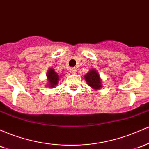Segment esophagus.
I'll list each match as a JSON object with an SVG mask.
<instances>
[{
	"mask_svg": "<svg viewBox=\"0 0 149 149\" xmlns=\"http://www.w3.org/2000/svg\"><path fill=\"white\" fill-rule=\"evenodd\" d=\"M70 72L73 74H75L76 73V69L75 68H71V69H70Z\"/></svg>",
	"mask_w": 149,
	"mask_h": 149,
	"instance_id": "obj_1",
	"label": "esophagus"
}]
</instances>
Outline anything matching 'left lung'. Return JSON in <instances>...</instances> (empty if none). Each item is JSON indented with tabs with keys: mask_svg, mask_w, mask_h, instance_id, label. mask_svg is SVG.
I'll use <instances>...</instances> for the list:
<instances>
[{
	"mask_svg": "<svg viewBox=\"0 0 149 149\" xmlns=\"http://www.w3.org/2000/svg\"><path fill=\"white\" fill-rule=\"evenodd\" d=\"M84 78L87 84L93 90H98L102 88V78L96 69L90 70V71L84 76Z\"/></svg>",
	"mask_w": 149,
	"mask_h": 149,
	"instance_id": "8db88e82",
	"label": "left lung"
}]
</instances>
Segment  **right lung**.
<instances>
[{
	"label": "right lung",
	"mask_w": 149,
	"mask_h": 149,
	"mask_svg": "<svg viewBox=\"0 0 149 149\" xmlns=\"http://www.w3.org/2000/svg\"><path fill=\"white\" fill-rule=\"evenodd\" d=\"M47 76V86L48 88H55L56 85L58 84V82L59 80V74L54 71L53 68H49L46 73Z\"/></svg>",
	"instance_id": "1"
}]
</instances>
